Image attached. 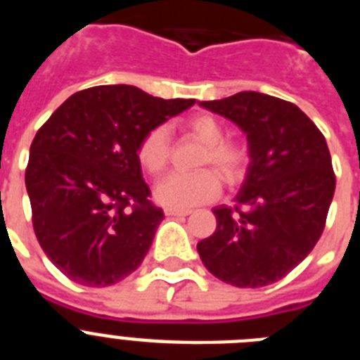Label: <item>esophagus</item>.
<instances>
[{
  "label": "esophagus",
  "instance_id": "1",
  "mask_svg": "<svg viewBox=\"0 0 360 360\" xmlns=\"http://www.w3.org/2000/svg\"><path fill=\"white\" fill-rule=\"evenodd\" d=\"M165 214H167V216H187V214H191V209L167 207V209H165Z\"/></svg>",
  "mask_w": 360,
  "mask_h": 360
}]
</instances>
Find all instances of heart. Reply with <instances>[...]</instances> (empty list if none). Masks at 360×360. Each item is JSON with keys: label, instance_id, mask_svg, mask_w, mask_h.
<instances>
[{"label": "heart", "instance_id": "b5f03b06", "mask_svg": "<svg viewBox=\"0 0 360 360\" xmlns=\"http://www.w3.org/2000/svg\"><path fill=\"white\" fill-rule=\"evenodd\" d=\"M186 131L195 141L203 144L196 165L211 167L196 173L167 174L155 189V196L165 207L187 209L200 203L211 202L219 193V173L227 186H234L243 178L249 151L243 142L236 139H225L224 124L214 115L198 113L186 120ZM136 160L153 176H158L169 164V133L164 126H155L144 133L136 146ZM214 169L217 172L212 171Z\"/></svg>", "mask_w": 360, "mask_h": 360}]
</instances>
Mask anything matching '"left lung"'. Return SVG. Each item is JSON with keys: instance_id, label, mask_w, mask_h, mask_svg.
I'll return each instance as SVG.
<instances>
[{"instance_id": "obj_1", "label": "left lung", "mask_w": 360, "mask_h": 360, "mask_svg": "<svg viewBox=\"0 0 360 360\" xmlns=\"http://www.w3.org/2000/svg\"><path fill=\"white\" fill-rule=\"evenodd\" d=\"M200 106L238 124L250 155L236 205L212 209L216 231L196 245L200 259L234 287L272 285L303 262L324 231L335 191L324 135L295 104L257 91Z\"/></svg>"}]
</instances>
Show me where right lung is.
Here are the masks:
<instances>
[{
  "label": "right lung",
  "instance_id": "add662e5",
  "mask_svg": "<svg viewBox=\"0 0 360 360\" xmlns=\"http://www.w3.org/2000/svg\"><path fill=\"white\" fill-rule=\"evenodd\" d=\"M193 104L128 84L94 86L41 126L25 184L37 241L66 278L101 288L141 266L164 212L149 200L136 146Z\"/></svg>",
  "mask_w": 360,
  "mask_h": 360
}]
</instances>
